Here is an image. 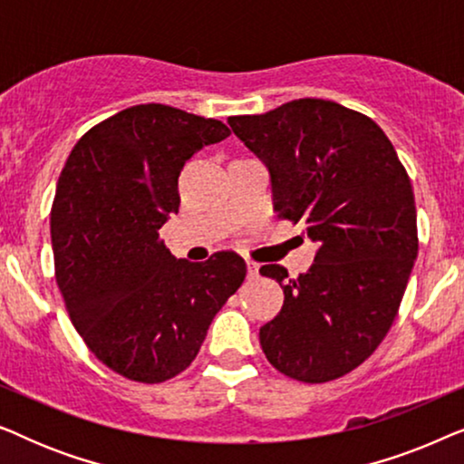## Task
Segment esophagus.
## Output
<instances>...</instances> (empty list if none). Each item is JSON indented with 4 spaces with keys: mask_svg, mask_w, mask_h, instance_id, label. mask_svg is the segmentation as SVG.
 I'll return each mask as SVG.
<instances>
[{
    "mask_svg": "<svg viewBox=\"0 0 464 464\" xmlns=\"http://www.w3.org/2000/svg\"><path fill=\"white\" fill-rule=\"evenodd\" d=\"M246 272H249L251 278H256L259 275V264L253 262V259H246Z\"/></svg>",
    "mask_w": 464,
    "mask_h": 464,
    "instance_id": "34e87169",
    "label": "esophagus"
}]
</instances>
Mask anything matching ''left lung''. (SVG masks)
I'll list each match as a JSON object with an SVG mask.
<instances>
[{
    "label": "left lung",
    "mask_w": 464,
    "mask_h": 464,
    "mask_svg": "<svg viewBox=\"0 0 464 464\" xmlns=\"http://www.w3.org/2000/svg\"><path fill=\"white\" fill-rule=\"evenodd\" d=\"M227 124L268 167L278 218L304 221L319 243L306 275L259 268L285 294L259 329L266 359L308 384L344 376L389 334L414 268L410 177L384 130L334 101L295 99Z\"/></svg>",
    "instance_id": "left-lung-1"
}]
</instances>
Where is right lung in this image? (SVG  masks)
<instances>
[{
    "label": "right lung",
    "mask_w": 464,
    "mask_h": 464,
    "mask_svg": "<svg viewBox=\"0 0 464 464\" xmlns=\"http://www.w3.org/2000/svg\"><path fill=\"white\" fill-rule=\"evenodd\" d=\"M226 137L219 120L135 105L92 126L56 183L50 234L69 319L101 363L135 382L186 370L246 276L234 251L196 264L158 238L179 211L183 164Z\"/></svg>",
    "instance_id": "right-lung-1"
}]
</instances>
